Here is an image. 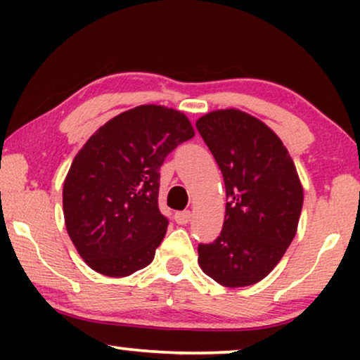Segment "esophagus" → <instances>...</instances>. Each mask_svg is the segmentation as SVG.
<instances>
[{"label":"esophagus","mask_w":360,"mask_h":360,"mask_svg":"<svg viewBox=\"0 0 360 360\" xmlns=\"http://www.w3.org/2000/svg\"><path fill=\"white\" fill-rule=\"evenodd\" d=\"M190 219H191L190 211H179V213H175V221L179 224H181V226L188 224Z\"/></svg>","instance_id":"esophagus-1"}]
</instances>
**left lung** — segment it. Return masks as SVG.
Masks as SVG:
<instances>
[{
  "instance_id": "obj_1",
  "label": "left lung",
  "mask_w": 360,
  "mask_h": 360,
  "mask_svg": "<svg viewBox=\"0 0 360 360\" xmlns=\"http://www.w3.org/2000/svg\"><path fill=\"white\" fill-rule=\"evenodd\" d=\"M196 129L218 162L228 200L219 236L198 244L200 267L224 287L254 285L297 234L303 206L297 169L278 136L248 112H208Z\"/></svg>"
}]
</instances>
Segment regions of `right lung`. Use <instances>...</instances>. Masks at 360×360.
<instances>
[{"instance_id": "obj_1", "label": "right lung", "mask_w": 360, "mask_h": 360, "mask_svg": "<svg viewBox=\"0 0 360 360\" xmlns=\"http://www.w3.org/2000/svg\"><path fill=\"white\" fill-rule=\"evenodd\" d=\"M195 136L188 117L144 105L101 126L73 159L63 181V216L82 259L108 277L147 267L169 219L160 213V165Z\"/></svg>"}]
</instances>
